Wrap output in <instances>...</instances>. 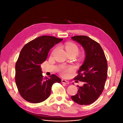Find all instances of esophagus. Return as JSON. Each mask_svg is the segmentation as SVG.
Instances as JSON below:
<instances>
[{
  "instance_id": "34e87169",
  "label": "esophagus",
  "mask_w": 123,
  "mask_h": 123,
  "mask_svg": "<svg viewBox=\"0 0 123 123\" xmlns=\"http://www.w3.org/2000/svg\"><path fill=\"white\" fill-rule=\"evenodd\" d=\"M62 83H65L66 84H69V81L67 80H62Z\"/></svg>"
}]
</instances>
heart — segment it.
Masks as SVG:
<instances>
[{"instance_id": "heart-1", "label": "heart", "mask_w": 123, "mask_h": 123, "mask_svg": "<svg viewBox=\"0 0 123 123\" xmlns=\"http://www.w3.org/2000/svg\"><path fill=\"white\" fill-rule=\"evenodd\" d=\"M65 48L66 49V50L68 54L70 53H75L77 54L78 52H79V48H78L77 46L75 43H67L65 44ZM55 50H54L52 52V54H54L55 52ZM74 69V68L73 67H66L62 66L61 67L59 68V70L61 74L63 76H66L69 72L72 71Z\"/></svg>"}]
</instances>
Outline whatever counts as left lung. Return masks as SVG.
Returning a JSON list of instances; mask_svg holds the SVG:
<instances>
[{"label":"left lung","instance_id":"8db88e82","mask_svg":"<svg viewBox=\"0 0 123 123\" xmlns=\"http://www.w3.org/2000/svg\"><path fill=\"white\" fill-rule=\"evenodd\" d=\"M71 38L84 48L86 57L84 64L74 78L84 83L79 87L76 95L71 96L73 101L80 105L91 104L101 95L107 78V59L100 44L89 37L76 35Z\"/></svg>","mask_w":123,"mask_h":123}]
</instances>
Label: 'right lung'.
Masks as SVG:
<instances>
[{"label":"right lung","instance_id":"add662e5","mask_svg":"<svg viewBox=\"0 0 123 123\" xmlns=\"http://www.w3.org/2000/svg\"><path fill=\"white\" fill-rule=\"evenodd\" d=\"M54 36H39L27 43L21 49L15 65V82L19 94L32 103H39L51 94L52 85L62 80L52 74L42 75L40 64L46 60L50 50L62 40Z\"/></svg>","mask_w":123,"mask_h":123}]
</instances>
